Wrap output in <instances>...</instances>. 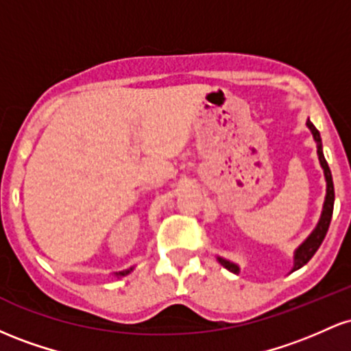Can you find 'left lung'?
Masks as SVG:
<instances>
[{
    "instance_id": "left-lung-1",
    "label": "left lung",
    "mask_w": 351,
    "mask_h": 351,
    "mask_svg": "<svg viewBox=\"0 0 351 351\" xmlns=\"http://www.w3.org/2000/svg\"><path fill=\"white\" fill-rule=\"evenodd\" d=\"M307 125H308L310 130H312L313 138H315V142H317L318 160H320L322 168H324V171H325V180H327V196H325L324 211H322V217H320V221H318L317 228L313 229L312 234H310V236L307 237V241H305V243L302 244L300 247L295 251V257H293V261H295V263H293V271H297V269H300L302 265L307 264L308 261L313 257V254L317 252V249L320 247V244L324 243L325 236H327L328 226H330V221H332V215H333V201H335V189H333L332 171H330L327 160H325L324 152H322L320 134H318V130H317L315 127H313V123L310 122V120H307ZM219 263L223 264L224 267L228 269V271H231V272H239V267H237L236 264L229 263V261H224V259H221V257H219Z\"/></svg>"
}]
</instances>
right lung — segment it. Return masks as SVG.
<instances>
[{
	"label": "right lung",
	"mask_w": 351,
	"mask_h": 351,
	"mask_svg": "<svg viewBox=\"0 0 351 351\" xmlns=\"http://www.w3.org/2000/svg\"><path fill=\"white\" fill-rule=\"evenodd\" d=\"M128 272H130V271H123V272H119V274H117V276H127Z\"/></svg>",
	"instance_id": "right-lung-1"
}]
</instances>
